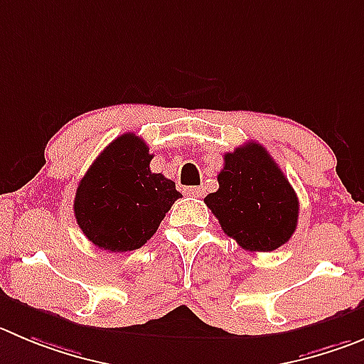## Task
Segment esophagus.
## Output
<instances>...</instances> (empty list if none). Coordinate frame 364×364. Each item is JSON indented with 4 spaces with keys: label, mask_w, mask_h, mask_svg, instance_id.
Listing matches in <instances>:
<instances>
[{
    "label": "esophagus",
    "mask_w": 364,
    "mask_h": 364,
    "mask_svg": "<svg viewBox=\"0 0 364 364\" xmlns=\"http://www.w3.org/2000/svg\"><path fill=\"white\" fill-rule=\"evenodd\" d=\"M186 196H192V198H203L205 196V188L203 186H190V188H185Z\"/></svg>",
    "instance_id": "esophagus-1"
}]
</instances>
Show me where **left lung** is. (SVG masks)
<instances>
[{"label": "left lung", "instance_id": "left-lung-1", "mask_svg": "<svg viewBox=\"0 0 364 364\" xmlns=\"http://www.w3.org/2000/svg\"><path fill=\"white\" fill-rule=\"evenodd\" d=\"M219 190L205 198L224 233L247 251H273L291 239L298 224L296 192L260 144L224 154Z\"/></svg>", "mask_w": 364, "mask_h": 364}]
</instances>
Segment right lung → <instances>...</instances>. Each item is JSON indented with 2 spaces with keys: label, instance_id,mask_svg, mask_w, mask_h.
Instances as JSON below:
<instances>
[{
  "label": "right lung",
  "instance_id": "right-lung-1",
  "mask_svg": "<svg viewBox=\"0 0 364 364\" xmlns=\"http://www.w3.org/2000/svg\"><path fill=\"white\" fill-rule=\"evenodd\" d=\"M151 159L147 144L127 132L111 141L80 179L75 219L100 250L141 247L181 198L174 181L151 172Z\"/></svg>",
  "mask_w": 364,
  "mask_h": 364
}]
</instances>
